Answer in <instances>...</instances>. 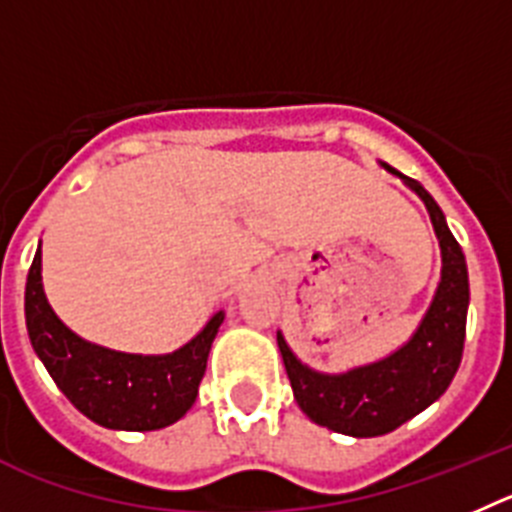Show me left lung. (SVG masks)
<instances>
[{"instance_id": "obj_1", "label": "left lung", "mask_w": 512, "mask_h": 512, "mask_svg": "<svg viewBox=\"0 0 512 512\" xmlns=\"http://www.w3.org/2000/svg\"><path fill=\"white\" fill-rule=\"evenodd\" d=\"M380 165L423 201L439 239L441 280L421 324L411 339L388 357L347 372L313 370L296 357L278 331V347L298 408L313 423L354 439L390 434L436 403L457 375L467 331V260L451 229L446 227L444 211L421 183L398 173L388 163Z\"/></svg>"}]
</instances>
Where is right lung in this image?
I'll list each match as a JSON object with an SVG mask.
<instances>
[{
    "instance_id": "right-lung-1",
    "label": "right lung",
    "mask_w": 512,
    "mask_h": 512,
    "mask_svg": "<svg viewBox=\"0 0 512 512\" xmlns=\"http://www.w3.org/2000/svg\"><path fill=\"white\" fill-rule=\"evenodd\" d=\"M25 321L45 370L86 418L114 431H158L181 421L196 403L224 311H216L176 352L130 354L99 347L68 329L48 303L38 245L27 273Z\"/></svg>"
}]
</instances>
